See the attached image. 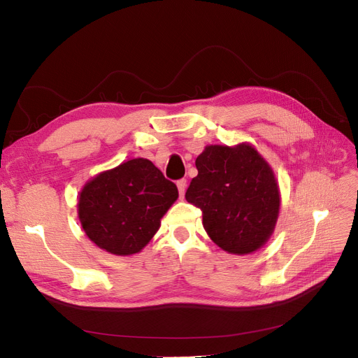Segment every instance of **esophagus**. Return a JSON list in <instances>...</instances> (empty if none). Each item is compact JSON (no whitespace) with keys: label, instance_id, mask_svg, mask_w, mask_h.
Wrapping results in <instances>:
<instances>
[{"label":"esophagus","instance_id":"34e87169","mask_svg":"<svg viewBox=\"0 0 358 358\" xmlns=\"http://www.w3.org/2000/svg\"><path fill=\"white\" fill-rule=\"evenodd\" d=\"M177 187H178V192H180V197L184 199L185 187H187V181H185L184 178H182V180H178V181H177Z\"/></svg>","mask_w":358,"mask_h":358}]
</instances>
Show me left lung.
Here are the masks:
<instances>
[{
	"instance_id": "1",
	"label": "left lung",
	"mask_w": 358,
	"mask_h": 358,
	"mask_svg": "<svg viewBox=\"0 0 358 358\" xmlns=\"http://www.w3.org/2000/svg\"><path fill=\"white\" fill-rule=\"evenodd\" d=\"M185 192L203 213L210 240L231 255H250L271 238L281 194L273 169L250 143L209 145Z\"/></svg>"
}]
</instances>
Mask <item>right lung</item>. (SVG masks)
Returning <instances> with one entry per match:
<instances>
[{
  "mask_svg": "<svg viewBox=\"0 0 358 358\" xmlns=\"http://www.w3.org/2000/svg\"><path fill=\"white\" fill-rule=\"evenodd\" d=\"M178 199L177 185L149 159L134 158L90 178L77 213L85 234L115 256L142 252Z\"/></svg>",
  "mask_w": 358,
  "mask_h": 358,
  "instance_id": "right-lung-1",
  "label": "right lung"
}]
</instances>
